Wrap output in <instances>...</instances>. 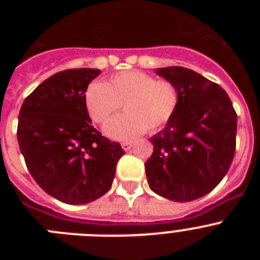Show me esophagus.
Masks as SVG:
<instances>
[{
	"mask_svg": "<svg viewBox=\"0 0 260 260\" xmlns=\"http://www.w3.org/2000/svg\"><path fill=\"white\" fill-rule=\"evenodd\" d=\"M121 146H122L123 150L128 151L133 147V142H122V143H121Z\"/></svg>",
	"mask_w": 260,
	"mask_h": 260,
	"instance_id": "1",
	"label": "esophagus"
}]
</instances>
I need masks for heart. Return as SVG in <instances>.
<instances>
[{"label":"heart","instance_id":"b5f03b06","mask_svg":"<svg viewBox=\"0 0 260 260\" xmlns=\"http://www.w3.org/2000/svg\"><path fill=\"white\" fill-rule=\"evenodd\" d=\"M180 89L168 79H156L144 71H122L107 83L92 82L84 92V104L93 122L104 123L123 104L125 113L108 121L104 133L116 141H132L144 130L156 133L171 122L180 105Z\"/></svg>","mask_w":260,"mask_h":260}]
</instances>
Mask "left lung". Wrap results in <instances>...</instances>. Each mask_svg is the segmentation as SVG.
I'll list each match as a JSON object with an SVG mask.
<instances>
[{"label":"left lung","mask_w":260,"mask_h":260,"mask_svg":"<svg viewBox=\"0 0 260 260\" xmlns=\"http://www.w3.org/2000/svg\"><path fill=\"white\" fill-rule=\"evenodd\" d=\"M155 73L178 87L181 100L171 122L150 139L148 185L171 201H194L212 191L229 171L237 113L219 84L190 69L169 66Z\"/></svg>","instance_id":"left-lung-1"}]
</instances>
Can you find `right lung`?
Returning a JSON list of instances; mask_svg holds the SVG:
<instances>
[{"label": "right lung", "instance_id": "obj_1", "mask_svg": "<svg viewBox=\"0 0 260 260\" xmlns=\"http://www.w3.org/2000/svg\"><path fill=\"white\" fill-rule=\"evenodd\" d=\"M99 69L59 71L23 102L18 143L29 173L41 189L68 204H84L110 189L125 153L91 125L84 92Z\"/></svg>", "mask_w": 260, "mask_h": 260}]
</instances>
